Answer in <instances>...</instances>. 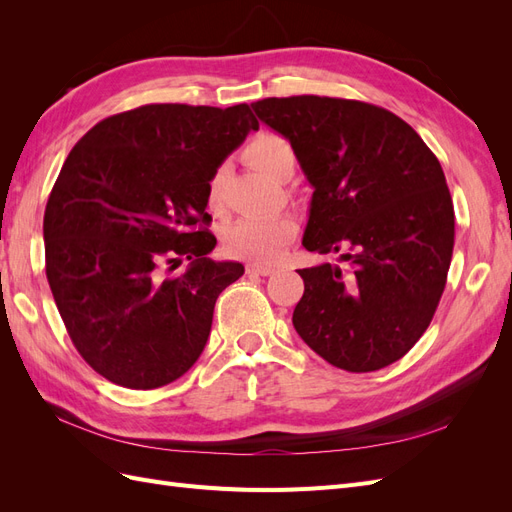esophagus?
<instances>
[{"instance_id":"1","label":"esophagus","mask_w":512,"mask_h":512,"mask_svg":"<svg viewBox=\"0 0 512 512\" xmlns=\"http://www.w3.org/2000/svg\"><path fill=\"white\" fill-rule=\"evenodd\" d=\"M275 269L269 265H247V273L252 275H271Z\"/></svg>"}]
</instances>
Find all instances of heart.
<instances>
[{"instance_id": "obj_1", "label": "heart", "mask_w": 512, "mask_h": 512, "mask_svg": "<svg viewBox=\"0 0 512 512\" xmlns=\"http://www.w3.org/2000/svg\"><path fill=\"white\" fill-rule=\"evenodd\" d=\"M245 156L258 170L273 179L292 173L294 164H297L292 145L284 136L273 132H265L252 138L250 145L245 147ZM224 175L226 168L220 166L215 168V173L209 179L207 198L211 207L220 203ZM294 232H297V224L288 215H265V218L254 215V218H241L228 226L224 235V247L230 256L241 260L273 262L286 250Z\"/></svg>"}]
</instances>
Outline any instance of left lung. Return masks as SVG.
<instances>
[{"label":"left lung","mask_w":512,"mask_h":512,"mask_svg":"<svg viewBox=\"0 0 512 512\" xmlns=\"http://www.w3.org/2000/svg\"><path fill=\"white\" fill-rule=\"evenodd\" d=\"M292 145L314 188L303 247L339 254L299 269L292 324L324 361L363 374L399 361L436 314L455 245L438 158L404 119L342 98L252 104Z\"/></svg>","instance_id":"8db88e82"}]
</instances>
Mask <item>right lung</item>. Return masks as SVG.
<instances>
[{"label": "right lung", "mask_w": 512, "mask_h": 512, "mask_svg": "<svg viewBox=\"0 0 512 512\" xmlns=\"http://www.w3.org/2000/svg\"><path fill=\"white\" fill-rule=\"evenodd\" d=\"M258 130L250 106L147 104L96 123L44 211L46 280L72 344L136 391L181 378L205 350L241 262H215L209 179ZM183 257L189 269L168 278Z\"/></svg>", "instance_id": "1"}]
</instances>
